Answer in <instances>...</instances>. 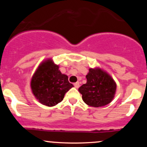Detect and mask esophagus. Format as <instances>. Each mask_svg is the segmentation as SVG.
Listing matches in <instances>:
<instances>
[{"mask_svg":"<svg viewBox=\"0 0 147 147\" xmlns=\"http://www.w3.org/2000/svg\"><path fill=\"white\" fill-rule=\"evenodd\" d=\"M74 86H75V87L76 88H78L79 87V82H76V83L74 84Z\"/></svg>","mask_w":147,"mask_h":147,"instance_id":"esophagus-1","label":"esophagus"}]
</instances>
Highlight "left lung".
I'll list each match as a JSON object with an SVG mask.
<instances>
[{
  "instance_id": "1",
  "label": "left lung",
  "mask_w": 147,
  "mask_h": 147,
  "mask_svg": "<svg viewBox=\"0 0 147 147\" xmlns=\"http://www.w3.org/2000/svg\"><path fill=\"white\" fill-rule=\"evenodd\" d=\"M86 79V84L79 87V91L87 105L101 107L111 102L117 85L107 72L99 68H90Z\"/></svg>"
}]
</instances>
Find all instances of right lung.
Here are the masks:
<instances>
[{"label":"right lung","mask_w":147,"mask_h":147,"mask_svg":"<svg viewBox=\"0 0 147 147\" xmlns=\"http://www.w3.org/2000/svg\"><path fill=\"white\" fill-rule=\"evenodd\" d=\"M59 65L52 59L42 62L31 80V89L38 102L47 106H54L63 100L64 95L73 87L68 76L62 74Z\"/></svg>","instance_id":"1"}]
</instances>
